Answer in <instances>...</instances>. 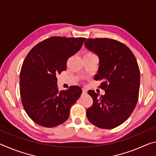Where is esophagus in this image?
I'll use <instances>...</instances> for the list:
<instances>
[{"label":"esophagus","instance_id":"34e87169","mask_svg":"<svg viewBox=\"0 0 156 156\" xmlns=\"http://www.w3.org/2000/svg\"><path fill=\"white\" fill-rule=\"evenodd\" d=\"M83 94H87V90L84 88H83Z\"/></svg>","mask_w":156,"mask_h":156}]
</instances>
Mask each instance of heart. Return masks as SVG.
I'll use <instances>...</instances> for the list:
<instances>
[{
  "instance_id": "1",
  "label": "heart",
  "mask_w": 156,
  "mask_h": 156,
  "mask_svg": "<svg viewBox=\"0 0 156 156\" xmlns=\"http://www.w3.org/2000/svg\"><path fill=\"white\" fill-rule=\"evenodd\" d=\"M96 57V55L94 52L91 51H85L83 53V58H88Z\"/></svg>"
}]
</instances>
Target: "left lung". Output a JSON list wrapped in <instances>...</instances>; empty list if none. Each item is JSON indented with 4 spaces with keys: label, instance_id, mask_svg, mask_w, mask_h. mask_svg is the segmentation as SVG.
I'll use <instances>...</instances> for the list:
<instances>
[{
    "label": "left lung",
    "instance_id": "left-lung-1",
    "mask_svg": "<svg viewBox=\"0 0 156 156\" xmlns=\"http://www.w3.org/2000/svg\"><path fill=\"white\" fill-rule=\"evenodd\" d=\"M84 45L98 56L100 66L96 80L105 91L98 96L94 90L88 94L93 105L87 109L89 122L98 127L113 129L128 119L136 106L139 96L140 69L133 52L114 39H87Z\"/></svg>",
    "mask_w": 156,
    "mask_h": 156
}]
</instances>
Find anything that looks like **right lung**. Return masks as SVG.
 <instances>
[{
    "instance_id": "obj_1",
    "label": "right lung",
    "mask_w": 156,
    "mask_h": 156,
    "mask_svg": "<svg viewBox=\"0 0 156 156\" xmlns=\"http://www.w3.org/2000/svg\"><path fill=\"white\" fill-rule=\"evenodd\" d=\"M85 39L52 36L28 53L20 69V94L26 113L34 122L50 128L68 119L82 89L70 86L60 91L56 76L67 69L68 59L80 49Z\"/></svg>"
}]
</instances>
